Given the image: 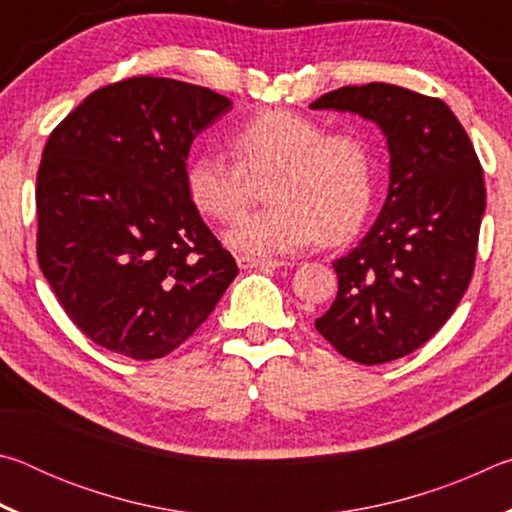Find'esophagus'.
Segmentation results:
<instances>
[{"label":"esophagus","instance_id":"34e87169","mask_svg":"<svg viewBox=\"0 0 512 512\" xmlns=\"http://www.w3.org/2000/svg\"><path fill=\"white\" fill-rule=\"evenodd\" d=\"M237 264H239V268H244V271H253V268L264 271V268L284 266L282 262H277V259H253V257H237Z\"/></svg>","mask_w":512,"mask_h":512}]
</instances>
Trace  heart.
I'll return each mask as SVG.
<instances>
[{"mask_svg":"<svg viewBox=\"0 0 512 512\" xmlns=\"http://www.w3.org/2000/svg\"><path fill=\"white\" fill-rule=\"evenodd\" d=\"M232 162L205 151L189 162L187 194L201 214L228 223L246 210L253 183L271 207L248 214L225 232L241 257H275L320 237L339 244L357 232L372 201V155L354 133H325L316 119L266 110L230 135Z\"/></svg>","mask_w":512,"mask_h":512,"instance_id":"b5f03b06","label":"heart"}]
</instances>
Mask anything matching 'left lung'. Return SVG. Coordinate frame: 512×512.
I'll use <instances>...</instances> for the list:
<instances>
[{
    "mask_svg": "<svg viewBox=\"0 0 512 512\" xmlns=\"http://www.w3.org/2000/svg\"><path fill=\"white\" fill-rule=\"evenodd\" d=\"M311 108L375 121L391 155L384 207L359 246L334 262L339 293L316 329L352 361H395L427 343L467 291L485 212L483 169L440 99L368 83L327 92Z\"/></svg>",
    "mask_w": 512,
    "mask_h": 512,
    "instance_id": "left-lung-1",
    "label": "left lung"
}]
</instances>
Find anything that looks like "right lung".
<instances>
[{
	"instance_id": "add662e5",
	"label": "right lung",
	"mask_w": 512,
	"mask_h": 512,
	"mask_svg": "<svg viewBox=\"0 0 512 512\" xmlns=\"http://www.w3.org/2000/svg\"><path fill=\"white\" fill-rule=\"evenodd\" d=\"M232 101L135 76L106 85L49 135L38 169V262L92 343L137 361L185 343L235 280L187 194V158Z\"/></svg>"
}]
</instances>
